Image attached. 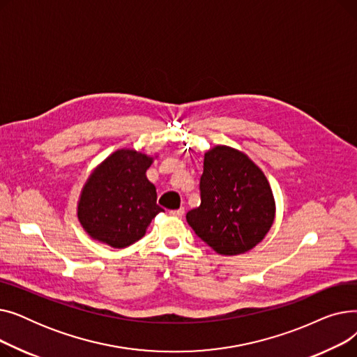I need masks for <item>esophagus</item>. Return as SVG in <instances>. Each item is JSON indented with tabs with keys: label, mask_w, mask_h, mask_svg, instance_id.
I'll list each match as a JSON object with an SVG mask.
<instances>
[{
	"label": "esophagus",
	"mask_w": 357,
	"mask_h": 357,
	"mask_svg": "<svg viewBox=\"0 0 357 357\" xmlns=\"http://www.w3.org/2000/svg\"><path fill=\"white\" fill-rule=\"evenodd\" d=\"M169 214H171L172 217H182L185 214V208H179V210H172L169 211Z\"/></svg>",
	"instance_id": "1"
}]
</instances>
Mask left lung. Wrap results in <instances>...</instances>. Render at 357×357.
<instances>
[{
	"label": "left lung",
	"instance_id": "1",
	"mask_svg": "<svg viewBox=\"0 0 357 357\" xmlns=\"http://www.w3.org/2000/svg\"><path fill=\"white\" fill-rule=\"evenodd\" d=\"M201 205L186 214L195 234L222 256L252 250L275 221L276 205L261 169L230 146H214L204 155Z\"/></svg>",
	"mask_w": 357,
	"mask_h": 357
}]
</instances>
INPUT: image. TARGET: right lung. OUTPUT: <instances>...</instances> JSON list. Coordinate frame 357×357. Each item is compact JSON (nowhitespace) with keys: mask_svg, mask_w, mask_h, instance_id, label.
Segmentation results:
<instances>
[{"mask_svg":"<svg viewBox=\"0 0 357 357\" xmlns=\"http://www.w3.org/2000/svg\"><path fill=\"white\" fill-rule=\"evenodd\" d=\"M155 158L135 149H119L88 176L78 201V220L85 233L114 249H124L146 234L163 211L156 188L146 176Z\"/></svg>","mask_w":357,"mask_h":357,"instance_id":"add662e5","label":"right lung"}]
</instances>
